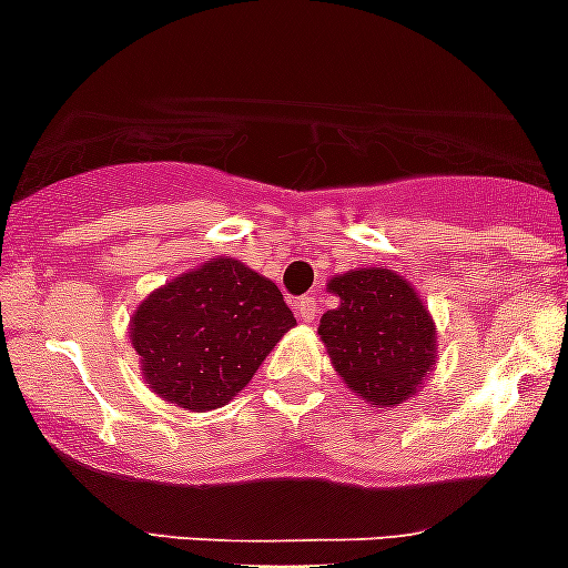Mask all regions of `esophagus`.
Here are the masks:
<instances>
[{"mask_svg":"<svg viewBox=\"0 0 568 568\" xmlns=\"http://www.w3.org/2000/svg\"><path fill=\"white\" fill-rule=\"evenodd\" d=\"M317 314H321V308H317V300L314 297H303L297 303V317L303 323H314L317 321Z\"/></svg>","mask_w":568,"mask_h":568,"instance_id":"obj_1","label":"esophagus"}]
</instances>
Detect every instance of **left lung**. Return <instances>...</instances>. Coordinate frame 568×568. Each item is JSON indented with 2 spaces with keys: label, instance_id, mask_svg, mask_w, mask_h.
<instances>
[{
  "label": "left lung",
  "instance_id": "8db88e82",
  "mask_svg": "<svg viewBox=\"0 0 568 568\" xmlns=\"http://www.w3.org/2000/svg\"><path fill=\"white\" fill-rule=\"evenodd\" d=\"M337 306L321 317V335L335 373L366 404L387 413L416 398L436 366V323L402 274L355 268L328 280Z\"/></svg>",
  "mask_w": 568,
  "mask_h": 568
}]
</instances>
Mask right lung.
I'll return each instance as SVG.
<instances>
[{
  "instance_id": "add662e5",
  "label": "right lung",
  "mask_w": 568,
  "mask_h": 568,
  "mask_svg": "<svg viewBox=\"0 0 568 568\" xmlns=\"http://www.w3.org/2000/svg\"><path fill=\"white\" fill-rule=\"evenodd\" d=\"M294 326L268 276L216 256L146 294L130 317V343L152 393L207 413L233 402Z\"/></svg>"
}]
</instances>
